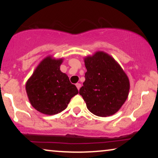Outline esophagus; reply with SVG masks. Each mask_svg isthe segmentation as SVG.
Wrapping results in <instances>:
<instances>
[{
	"mask_svg": "<svg viewBox=\"0 0 158 158\" xmlns=\"http://www.w3.org/2000/svg\"><path fill=\"white\" fill-rule=\"evenodd\" d=\"M76 85V87H77V89H80V88H81V83H76V85Z\"/></svg>",
	"mask_w": 158,
	"mask_h": 158,
	"instance_id": "esophagus-1",
	"label": "esophagus"
}]
</instances>
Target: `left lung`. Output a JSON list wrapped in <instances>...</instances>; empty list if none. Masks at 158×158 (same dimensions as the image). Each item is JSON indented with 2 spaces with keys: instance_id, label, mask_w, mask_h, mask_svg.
Listing matches in <instances>:
<instances>
[{
  "instance_id": "8db88e82",
  "label": "left lung",
  "mask_w": 158,
  "mask_h": 158,
  "mask_svg": "<svg viewBox=\"0 0 158 158\" xmlns=\"http://www.w3.org/2000/svg\"><path fill=\"white\" fill-rule=\"evenodd\" d=\"M84 62L87 72L79 94L88 109L102 117L116 114L128 97V76L119 64L103 51L85 57Z\"/></svg>"
}]
</instances>
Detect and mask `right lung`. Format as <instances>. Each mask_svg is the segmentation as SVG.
I'll return each mask as SVG.
<instances>
[{"label": "right lung", "instance_id": "1", "mask_svg": "<svg viewBox=\"0 0 158 158\" xmlns=\"http://www.w3.org/2000/svg\"><path fill=\"white\" fill-rule=\"evenodd\" d=\"M62 58L47 56L36 67L26 83L29 102L36 111L54 115L64 110L70 99L78 94L76 86L60 70Z\"/></svg>", "mask_w": 158, "mask_h": 158}]
</instances>
